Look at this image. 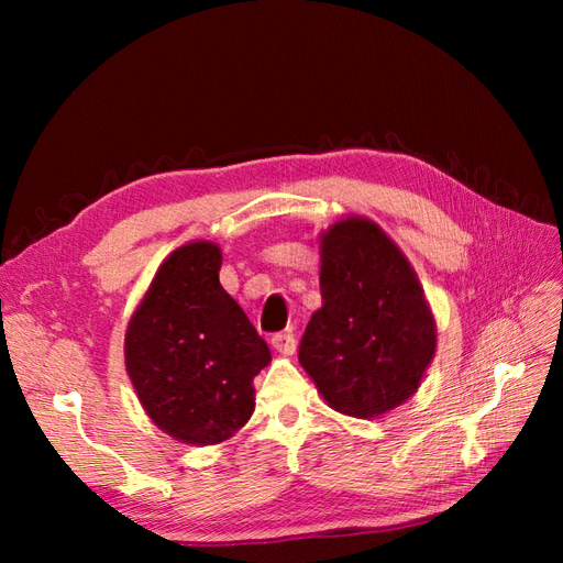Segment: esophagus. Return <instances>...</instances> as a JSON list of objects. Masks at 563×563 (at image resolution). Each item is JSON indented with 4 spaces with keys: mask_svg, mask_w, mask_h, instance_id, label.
<instances>
[{
    "mask_svg": "<svg viewBox=\"0 0 563 563\" xmlns=\"http://www.w3.org/2000/svg\"><path fill=\"white\" fill-rule=\"evenodd\" d=\"M272 347H275L284 356H291L296 352V335L294 333H277L275 338H272Z\"/></svg>",
    "mask_w": 563,
    "mask_h": 563,
    "instance_id": "1",
    "label": "esophagus"
}]
</instances>
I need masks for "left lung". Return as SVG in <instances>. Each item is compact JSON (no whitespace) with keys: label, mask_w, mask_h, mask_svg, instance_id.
I'll return each instance as SVG.
<instances>
[{"label":"left lung","mask_w":563,"mask_h":563,"mask_svg":"<svg viewBox=\"0 0 563 563\" xmlns=\"http://www.w3.org/2000/svg\"><path fill=\"white\" fill-rule=\"evenodd\" d=\"M321 310L298 360L331 408L376 418L418 389L437 329L413 267L371 220L347 218L321 234Z\"/></svg>","instance_id":"1"}]
</instances>
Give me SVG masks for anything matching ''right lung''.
Listing matches in <instances>:
<instances>
[{"label": "right lung", "instance_id": "add662e5", "mask_svg": "<svg viewBox=\"0 0 563 563\" xmlns=\"http://www.w3.org/2000/svg\"><path fill=\"white\" fill-rule=\"evenodd\" d=\"M220 249L180 246L162 263L126 331V371L152 422L185 444L232 437L253 413L269 347L218 282Z\"/></svg>", "mask_w": 563, "mask_h": 563}]
</instances>
